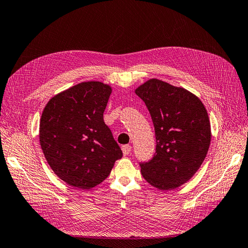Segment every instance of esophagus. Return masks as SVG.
Instances as JSON below:
<instances>
[{
    "label": "esophagus",
    "instance_id": "obj_1",
    "mask_svg": "<svg viewBox=\"0 0 248 248\" xmlns=\"http://www.w3.org/2000/svg\"><path fill=\"white\" fill-rule=\"evenodd\" d=\"M122 150H123V153L124 155H129L131 153V150H132V147L130 145H124L122 147Z\"/></svg>",
    "mask_w": 248,
    "mask_h": 248
}]
</instances>
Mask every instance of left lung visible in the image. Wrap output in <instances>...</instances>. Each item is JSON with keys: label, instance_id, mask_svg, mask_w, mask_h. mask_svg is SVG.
<instances>
[{"label": "left lung", "instance_id": "1", "mask_svg": "<svg viewBox=\"0 0 248 248\" xmlns=\"http://www.w3.org/2000/svg\"><path fill=\"white\" fill-rule=\"evenodd\" d=\"M151 115L156 148L153 157L140 163L143 178L170 190L191 178L208 152L209 117L199 98L183 88L150 79L135 90Z\"/></svg>", "mask_w": 248, "mask_h": 248}]
</instances>
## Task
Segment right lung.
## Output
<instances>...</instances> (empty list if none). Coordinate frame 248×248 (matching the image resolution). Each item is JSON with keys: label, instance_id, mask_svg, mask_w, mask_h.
<instances>
[{"label": "right lung", "instance_id": "1", "mask_svg": "<svg viewBox=\"0 0 248 248\" xmlns=\"http://www.w3.org/2000/svg\"><path fill=\"white\" fill-rule=\"evenodd\" d=\"M111 93V86L102 82H81L51 98L44 108L40 145L57 176L73 187L99 185L123 157L103 122Z\"/></svg>", "mask_w": 248, "mask_h": 248}]
</instances>
